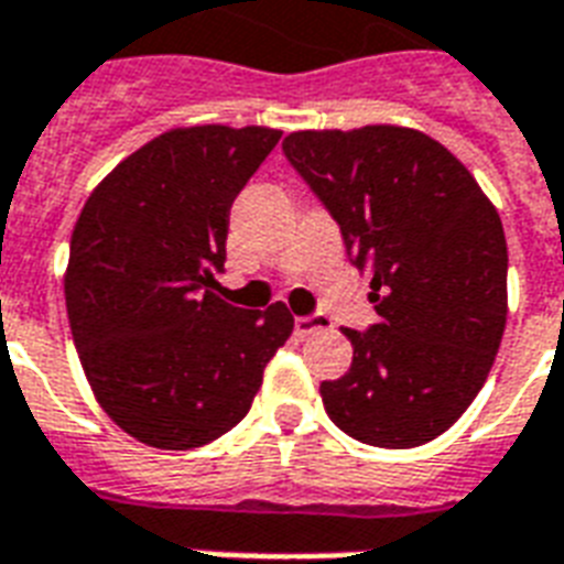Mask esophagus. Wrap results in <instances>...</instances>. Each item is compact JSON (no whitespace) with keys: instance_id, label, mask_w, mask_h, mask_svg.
<instances>
[{"instance_id":"esophagus-1","label":"esophagus","mask_w":564,"mask_h":564,"mask_svg":"<svg viewBox=\"0 0 564 564\" xmlns=\"http://www.w3.org/2000/svg\"><path fill=\"white\" fill-rule=\"evenodd\" d=\"M327 324L329 321L324 315H300V317H294V333L303 338V336H308V333H315V329H324Z\"/></svg>"}]
</instances>
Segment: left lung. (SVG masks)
Returning a JSON list of instances; mask_svg holds the SVG:
<instances>
[{
  "instance_id": "left-lung-1",
  "label": "left lung",
  "mask_w": 564,
  "mask_h": 564,
  "mask_svg": "<svg viewBox=\"0 0 564 564\" xmlns=\"http://www.w3.org/2000/svg\"><path fill=\"white\" fill-rule=\"evenodd\" d=\"M371 276L378 324L345 329L354 362L321 383L347 437L413 448L455 425L485 387L508 315L497 207L437 139L395 124L297 130L282 142Z\"/></svg>"
}]
</instances>
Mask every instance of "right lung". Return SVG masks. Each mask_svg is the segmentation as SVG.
Wrapping results in <instances>:
<instances>
[{"label": "right lung", "instance_id": "1", "mask_svg": "<svg viewBox=\"0 0 564 564\" xmlns=\"http://www.w3.org/2000/svg\"><path fill=\"white\" fill-rule=\"evenodd\" d=\"M273 127L166 130L91 189L70 235L65 303L97 404L139 443L198 448L247 416L285 345V303L219 297L228 210L276 148Z\"/></svg>", "mask_w": 564, "mask_h": 564}]
</instances>
